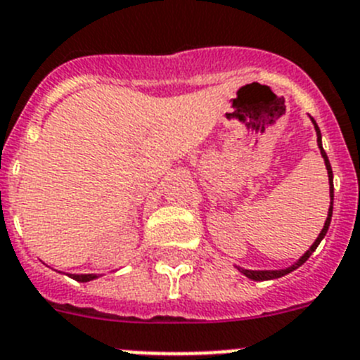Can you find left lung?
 I'll return each mask as SVG.
<instances>
[{
  "instance_id": "1",
  "label": "left lung",
  "mask_w": 360,
  "mask_h": 360,
  "mask_svg": "<svg viewBox=\"0 0 360 360\" xmlns=\"http://www.w3.org/2000/svg\"><path fill=\"white\" fill-rule=\"evenodd\" d=\"M312 124H314V130H316V135H318V148H319V153H321L323 160H325V166H326V173H328V186H330V207H328V216H326L325 219V225H323L321 232H319V236L316 237L314 240V245L311 246V248L307 250V252L303 253L302 257H300L298 260H296L292 266H289V268L285 269H245V268H240V266H236L237 269H239L240 273L245 276H248L250 280H257V282H262V280H273V278H280V276L283 275H288V273L295 271V269H298L300 266H302L305 260L309 259V257L314 253V250L318 248V245L323 240V237L326 236V232H328V226H330V219H332V209H334V174H332V167H330V162H328V157H326L325 150H323V144H321V131H319V127L316 124L314 117H311Z\"/></svg>"
}]
</instances>
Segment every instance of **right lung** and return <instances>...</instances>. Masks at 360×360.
<instances>
[{
    "label": "right lung",
    "instance_id": "obj_1",
    "mask_svg": "<svg viewBox=\"0 0 360 360\" xmlns=\"http://www.w3.org/2000/svg\"><path fill=\"white\" fill-rule=\"evenodd\" d=\"M69 276H71L72 280H77V282H91V280L98 278L100 275H96V273H84V275H77V273H69Z\"/></svg>",
    "mask_w": 360,
    "mask_h": 360
}]
</instances>
